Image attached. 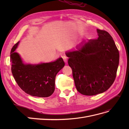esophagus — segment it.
<instances>
[{
	"mask_svg": "<svg viewBox=\"0 0 129 129\" xmlns=\"http://www.w3.org/2000/svg\"><path fill=\"white\" fill-rule=\"evenodd\" d=\"M62 58H63V59L65 63H67V62H68V57L66 56H63V57H62Z\"/></svg>",
	"mask_w": 129,
	"mask_h": 129,
	"instance_id": "1",
	"label": "esophagus"
}]
</instances>
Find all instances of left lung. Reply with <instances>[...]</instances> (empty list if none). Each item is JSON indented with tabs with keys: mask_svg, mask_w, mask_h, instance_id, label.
<instances>
[{
	"mask_svg": "<svg viewBox=\"0 0 129 129\" xmlns=\"http://www.w3.org/2000/svg\"><path fill=\"white\" fill-rule=\"evenodd\" d=\"M97 32V39L82 42L77 50L66 53L77 90L87 96L107 91L114 83L119 64V51L110 34L99 29Z\"/></svg>",
	"mask_w": 129,
	"mask_h": 129,
	"instance_id": "1",
	"label": "left lung"
}]
</instances>
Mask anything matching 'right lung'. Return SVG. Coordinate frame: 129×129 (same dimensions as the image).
Wrapping results in <instances>:
<instances>
[{"instance_id":"1","label":"right lung","mask_w":129,"mask_h":129,"mask_svg":"<svg viewBox=\"0 0 129 129\" xmlns=\"http://www.w3.org/2000/svg\"><path fill=\"white\" fill-rule=\"evenodd\" d=\"M19 41L11 50V71L20 88L27 94L47 97L55 90V80L57 73L64 66L62 57L55 61L38 64H24L18 53L14 51Z\"/></svg>"}]
</instances>
